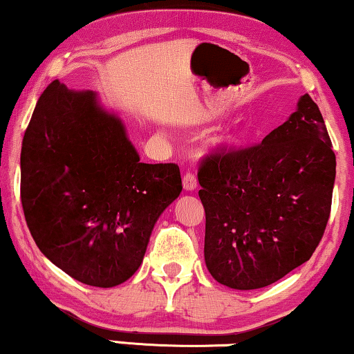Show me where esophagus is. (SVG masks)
<instances>
[{"label":"esophagus","instance_id":"obj_1","mask_svg":"<svg viewBox=\"0 0 354 354\" xmlns=\"http://www.w3.org/2000/svg\"><path fill=\"white\" fill-rule=\"evenodd\" d=\"M182 182H183V188H185V190H188V192L195 190L196 185H198L196 176H195V174H193V172H190V171L183 174V178H182Z\"/></svg>","mask_w":354,"mask_h":354}]
</instances>
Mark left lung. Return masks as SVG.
Listing matches in <instances>:
<instances>
[{"label":"left lung","instance_id":"obj_1","mask_svg":"<svg viewBox=\"0 0 354 354\" xmlns=\"http://www.w3.org/2000/svg\"><path fill=\"white\" fill-rule=\"evenodd\" d=\"M335 153L309 95L258 145L221 147L198 169L205 261L236 290L263 288L311 258L330 216Z\"/></svg>","mask_w":354,"mask_h":354}]
</instances>
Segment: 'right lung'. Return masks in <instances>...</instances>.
<instances>
[{
	"mask_svg": "<svg viewBox=\"0 0 354 354\" xmlns=\"http://www.w3.org/2000/svg\"><path fill=\"white\" fill-rule=\"evenodd\" d=\"M180 192L177 164L140 162L124 124L100 108L93 91L59 80L46 86L24 133L21 201L53 264L93 287L125 282Z\"/></svg>",
	"mask_w": 354,
	"mask_h": 354,
	"instance_id": "add662e5",
	"label": "right lung"
}]
</instances>
